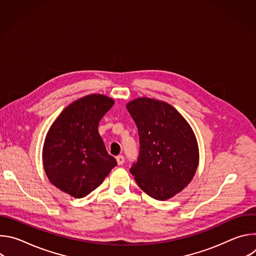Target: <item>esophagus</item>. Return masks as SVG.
I'll return each instance as SVG.
<instances>
[{
	"label": "esophagus",
	"instance_id": "obj_1",
	"mask_svg": "<svg viewBox=\"0 0 256 256\" xmlns=\"http://www.w3.org/2000/svg\"><path fill=\"white\" fill-rule=\"evenodd\" d=\"M116 161H118V165H122L124 163V157L122 155H118L116 157Z\"/></svg>",
	"mask_w": 256,
	"mask_h": 256
}]
</instances>
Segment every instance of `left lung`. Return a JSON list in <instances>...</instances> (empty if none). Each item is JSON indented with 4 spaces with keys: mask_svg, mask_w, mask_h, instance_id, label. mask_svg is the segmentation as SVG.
Returning <instances> with one entry per match:
<instances>
[{
    "mask_svg": "<svg viewBox=\"0 0 256 256\" xmlns=\"http://www.w3.org/2000/svg\"><path fill=\"white\" fill-rule=\"evenodd\" d=\"M140 136L138 157L130 172L138 188L158 200L184 190L194 176L198 149L194 134L170 104L138 98L126 105Z\"/></svg>",
    "mask_w": 256,
    "mask_h": 256,
    "instance_id": "obj_1",
    "label": "left lung"
}]
</instances>
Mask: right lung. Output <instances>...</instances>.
<instances>
[{"mask_svg": "<svg viewBox=\"0 0 256 256\" xmlns=\"http://www.w3.org/2000/svg\"><path fill=\"white\" fill-rule=\"evenodd\" d=\"M114 101L91 94L70 104L50 126L44 146L48 178L62 192L84 198L116 166L98 132V124Z\"/></svg>", "mask_w": 256, "mask_h": 256, "instance_id": "1", "label": "right lung"}]
</instances>
